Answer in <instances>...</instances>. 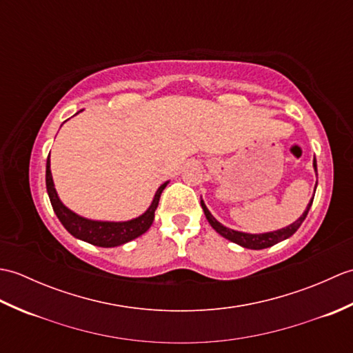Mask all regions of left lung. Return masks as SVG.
I'll use <instances>...</instances> for the list:
<instances>
[{
  "instance_id": "1",
  "label": "left lung",
  "mask_w": 353,
  "mask_h": 353,
  "mask_svg": "<svg viewBox=\"0 0 353 353\" xmlns=\"http://www.w3.org/2000/svg\"><path fill=\"white\" fill-rule=\"evenodd\" d=\"M314 170L317 171L316 157H314ZM314 192H316V190H314ZM312 200H314V197L311 199L308 206H306V211L302 214L301 219L296 220L294 223L290 224V226H287V228L279 229V230H274V232H265V234H245V232H238V230H234V229H229L226 226H223L220 221H216L214 219V215L209 212V209L206 208L203 200L200 201V205H201V208H203V212L206 215L209 224H211V226L215 229V232H219L221 236L229 239V241H232V243H236L239 245L245 247V249L262 250V249H267V247H272V245H274L277 243L283 241V239H287L292 234H294V232L299 228H301V224L306 219V215H308V211H310V208L312 205Z\"/></svg>"
}]
</instances>
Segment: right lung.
Masks as SVG:
<instances>
[{"label":"right lung","instance_id":"add662e5","mask_svg":"<svg viewBox=\"0 0 353 353\" xmlns=\"http://www.w3.org/2000/svg\"><path fill=\"white\" fill-rule=\"evenodd\" d=\"M45 182H47V192L51 201V206L54 209L57 219L63 224V228L68 230L72 236L99 247H117L132 241V239L141 236L142 234H145L150 226L153 224L154 211L157 205H159L161 194L165 190V186L168 185V182H165L159 186V190L154 194L152 205H150L147 211L139 215L138 219H133L129 221H95L83 219V216L72 212L71 209L66 208L61 201V199H59L50 170V154L47 159Z\"/></svg>","mask_w":353,"mask_h":353}]
</instances>
